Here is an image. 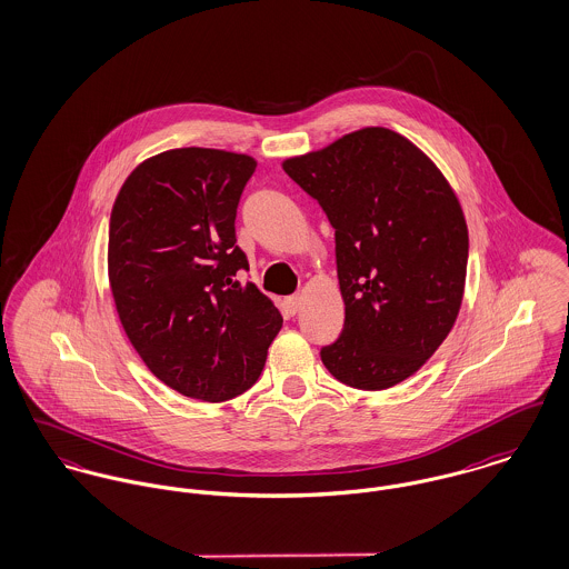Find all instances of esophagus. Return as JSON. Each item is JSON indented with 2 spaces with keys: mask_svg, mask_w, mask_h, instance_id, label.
I'll use <instances>...</instances> for the list:
<instances>
[{
  "mask_svg": "<svg viewBox=\"0 0 569 569\" xmlns=\"http://www.w3.org/2000/svg\"><path fill=\"white\" fill-rule=\"evenodd\" d=\"M284 305H287V309L291 310V312H296V310L302 307V296H291V298L284 300Z\"/></svg>",
  "mask_w": 569,
  "mask_h": 569,
  "instance_id": "esophagus-1",
  "label": "esophagus"
}]
</instances>
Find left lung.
<instances>
[{
  "instance_id": "left-lung-1",
  "label": "left lung",
  "mask_w": 569,
  "mask_h": 569,
  "mask_svg": "<svg viewBox=\"0 0 569 569\" xmlns=\"http://www.w3.org/2000/svg\"><path fill=\"white\" fill-rule=\"evenodd\" d=\"M282 169L335 228L346 323L321 362L362 391L407 380L463 305L469 237L455 189L407 137L380 126L284 158Z\"/></svg>"
}]
</instances>
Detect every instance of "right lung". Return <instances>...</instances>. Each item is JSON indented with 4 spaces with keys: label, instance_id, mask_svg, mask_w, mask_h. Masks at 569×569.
Masks as SVG:
<instances>
[{
    "label": "right lung",
    "instance_id": "obj_1",
    "mask_svg": "<svg viewBox=\"0 0 569 569\" xmlns=\"http://www.w3.org/2000/svg\"><path fill=\"white\" fill-rule=\"evenodd\" d=\"M252 156L180 148L146 158L121 184L108 226V282L119 321L160 382L226 402L264 367L282 315L254 282L234 217Z\"/></svg>",
    "mask_w": 569,
    "mask_h": 569
}]
</instances>
